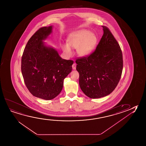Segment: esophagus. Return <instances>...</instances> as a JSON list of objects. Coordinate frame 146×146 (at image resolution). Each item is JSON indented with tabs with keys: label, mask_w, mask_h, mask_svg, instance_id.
<instances>
[{
	"label": "esophagus",
	"mask_w": 146,
	"mask_h": 146,
	"mask_svg": "<svg viewBox=\"0 0 146 146\" xmlns=\"http://www.w3.org/2000/svg\"><path fill=\"white\" fill-rule=\"evenodd\" d=\"M72 68L73 70H76V64L75 63H74L72 65Z\"/></svg>",
	"instance_id": "1"
}]
</instances>
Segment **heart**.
<instances>
[{"instance_id":"heart-1","label":"heart","mask_w":146,"mask_h":146,"mask_svg":"<svg viewBox=\"0 0 146 146\" xmlns=\"http://www.w3.org/2000/svg\"><path fill=\"white\" fill-rule=\"evenodd\" d=\"M97 42L96 35L87 30L82 29L70 34L68 37V44L61 45L62 49L68 56H72L71 48H77L79 56L86 57L94 51Z\"/></svg>"}]
</instances>
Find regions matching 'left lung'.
<instances>
[{"mask_svg": "<svg viewBox=\"0 0 146 146\" xmlns=\"http://www.w3.org/2000/svg\"><path fill=\"white\" fill-rule=\"evenodd\" d=\"M94 52L76 61L79 83L83 93L91 99L110 94L116 88L123 69L122 53L118 43L107 27Z\"/></svg>", "mask_w": 146, "mask_h": 146, "instance_id": "1", "label": "left lung"}]
</instances>
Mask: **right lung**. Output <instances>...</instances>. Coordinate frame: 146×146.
Wrapping results in <instances>:
<instances>
[{"mask_svg":"<svg viewBox=\"0 0 146 146\" xmlns=\"http://www.w3.org/2000/svg\"><path fill=\"white\" fill-rule=\"evenodd\" d=\"M52 28L42 27L34 34L26 45L21 62L27 88L34 96L45 100L60 94L73 64L72 60L63 59L54 47L43 41L52 33Z\"/></svg>","mask_w":146,"mask_h":146,"instance_id":"right-lung-1","label":"right lung"}]
</instances>
